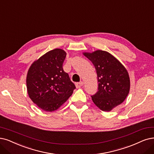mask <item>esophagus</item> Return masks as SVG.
<instances>
[{"mask_svg": "<svg viewBox=\"0 0 154 154\" xmlns=\"http://www.w3.org/2000/svg\"><path fill=\"white\" fill-rule=\"evenodd\" d=\"M83 84H84L83 82H77V83H75V86H76V88H81V86H83Z\"/></svg>", "mask_w": 154, "mask_h": 154, "instance_id": "esophagus-1", "label": "esophagus"}]
</instances>
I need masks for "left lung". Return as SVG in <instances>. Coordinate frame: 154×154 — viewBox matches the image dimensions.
Instances as JSON below:
<instances>
[{
	"label": "left lung",
	"instance_id": "left-lung-1",
	"mask_svg": "<svg viewBox=\"0 0 154 154\" xmlns=\"http://www.w3.org/2000/svg\"><path fill=\"white\" fill-rule=\"evenodd\" d=\"M84 55L93 63L97 73L98 91L91 96L101 110L109 112L121 104L129 94L130 80L127 70L114 56L98 50Z\"/></svg>",
	"mask_w": 154,
	"mask_h": 154
}]
</instances>
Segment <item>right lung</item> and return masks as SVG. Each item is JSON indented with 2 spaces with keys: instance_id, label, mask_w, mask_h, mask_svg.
<instances>
[{
  "instance_id": "obj_1",
  "label": "right lung",
  "mask_w": 154,
  "mask_h": 154,
  "mask_svg": "<svg viewBox=\"0 0 154 154\" xmlns=\"http://www.w3.org/2000/svg\"><path fill=\"white\" fill-rule=\"evenodd\" d=\"M66 55L61 49L51 50L33 62L28 70V95L34 103L45 112L59 109L75 89L63 68Z\"/></svg>"
}]
</instances>
